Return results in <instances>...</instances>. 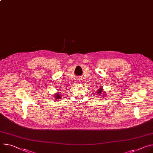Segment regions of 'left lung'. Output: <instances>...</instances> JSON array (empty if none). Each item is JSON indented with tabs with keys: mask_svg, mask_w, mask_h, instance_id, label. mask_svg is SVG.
<instances>
[{
	"mask_svg": "<svg viewBox=\"0 0 153 153\" xmlns=\"http://www.w3.org/2000/svg\"><path fill=\"white\" fill-rule=\"evenodd\" d=\"M103 91V90L101 88L100 89H99V90H98V91H97V93H96V94L97 95H98V94H102V92ZM104 95H105V94H102V96L101 97V98H104Z\"/></svg>",
	"mask_w": 153,
	"mask_h": 153,
	"instance_id": "left-lung-1",
	"label": "left lung"
}]
</instances>
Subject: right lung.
<instances>
[{
    "label": "right lung",
    "mask_w": 153,
    "mask_h": 153,
    "mask_svg": "<svg viewBox=\"0 0 153 153\" xmlns=\"http://www.w3.org/2000/svg\"><path fill=\"white\" fill-rule=\"evenodd\" d=\"M54 97L55 100H60L62 98L61 94H59V93H55V94L54 95Z\"/></svg>",
    "instance_id": "1"
}]
</instances>
